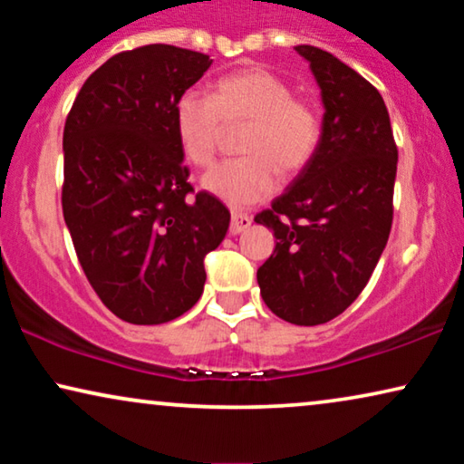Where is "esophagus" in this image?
<instances>
[{
  "label": "esophagus",
  "mask_w": 464,
  "mask_h": 464,
  "mask_svg": "<svg viewBox=\"0 0 464 464\" xmlns=\"http://www.w3.org/2000/svg\"><path fill=\"white\" fill-rule=\"evenodd\" d=\"M249 226H251V218H249V215H246V213H238V211L232 213L230 234H234V237H237V234H240V232H245Z\"/></svg>",
  "instance_id": "esophagus-1"
}]
</instances>
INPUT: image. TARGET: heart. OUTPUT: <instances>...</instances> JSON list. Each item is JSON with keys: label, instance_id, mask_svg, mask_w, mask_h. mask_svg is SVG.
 <instances>
[{"label": "heart", "instance_id": "b5f03b06", "mask_svg": "<svg viewBox=\"0 0 464 464\" xmlns=\"http://www.w3.org/2000/svg\"><path fill=\"white\" fill-rule=\"evenodd\" d=\"M175 135L194 167H208L224 126L246 124L240 137L245 158L219 164L202 188L224 205L246 208L275 194L278 170L297 175L313 162L321 143V118L308 101L294 97L283 78L264 67H243L213 82L211 99L188 91L175 103Z\"/></svg>", "mask_w": 464, "mask_h": 464}]
</instances>
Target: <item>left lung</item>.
I'll return each instance as SVG.
<instances>
[{
    "mask_svg": "<svg viewBox=\"0 0 464 464\" xmlns=\"http://www.w3.org/2000/svg\"><path fill=\"white\" fill-rule=\"evenodd\" d=\"M321 88V143L272 207L256 215L276 237L257 283L272 313L321 325L365 289L392 226L397 145L380 92L334 54L295 46Z\"/></svg>",
    "mask_w": 464,
    "mask_h": 464,
    "instance_id": "obj_1",
    "label": "left lung"
}]
</instances>
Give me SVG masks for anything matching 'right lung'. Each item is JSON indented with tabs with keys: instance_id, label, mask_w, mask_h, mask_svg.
I'll return each mask as SVG.
<instances>
[{
	"instance_id": "1",
	"label": "right lung",
	"mask_w": 464,
	"mask_h": 464,
	"mask_svg": "<svg viewBox=\"0 0 464 464\" xmlns=\"http://www.w3.org/2000/svg\"><path fill=\"white\" fill-rule=\"evenodd\" d=\"M208 54L150 44L105 61L80 88L63 130V218L88 283L113 314L160 325L205 289V257L230 211L189 186L175 103Z\"/></svg>"
}]
</instances>
